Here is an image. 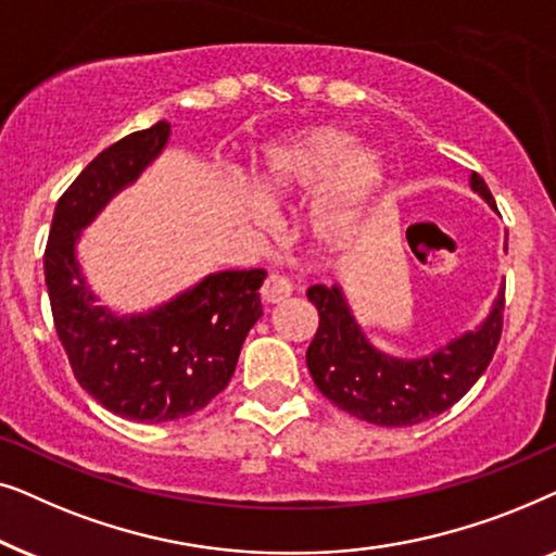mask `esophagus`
<instances>
[{
	"mask_svg": "<svg viewBox=\"0 0 556 556\" xmlns=\"http://www.w3.org/2000/svg\"><path fill=\"white\" fill-rule=\"evenodd\" d=\"M261 293H263L265 303H280L293 293V286L288 283L283 276H276V273H270V276L265 278Z\"/></svg>",
	"mask_w": 556,
	"mask_h": 556,
	"instance_id": "34e87169",
	"label": "esophagus"
}]
</instances>
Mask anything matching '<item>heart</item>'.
Segmentation results:
<instances>
[{"instance_id": "1", "label": "heart", "mask_w": 556, "mask_h": 556, "mask_svg": "<svg viewBox=\"0 0 556 556\" xmlns=\"http://www.w3.org/2000/svg\"><path fill=\"white\" fill-rule=\"evenodd\" d=\"M390 166L377 147L339 126H308L265 143L253 166V192L265 207L286 210L314 200L311 235L326 253L359 238L382 200ZM261 223V210H253Z\"/></svg>"}]
</instances>
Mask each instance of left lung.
<instances>
[{
  "label": "left lung",
  "instance_id": "8db88e82",
  "mask_svg": "<svg viewBox=\"0 0 556 556\" xmlns=\"http://www.w3.org/2000/svg\"><path fill=\"white\" fill-rule=\"evenodd\" d=\"M470 189L496 210L491 189L473 172ZM318 331L306 352L324 397L359 420L407 428L453 407L478 382L496 352L504 326V288L481 326L420 359H400L369 344L339 286H311Z\"/></svg>",
  "mask_w": 556,
  "mask_h": 556
}]
</instances>
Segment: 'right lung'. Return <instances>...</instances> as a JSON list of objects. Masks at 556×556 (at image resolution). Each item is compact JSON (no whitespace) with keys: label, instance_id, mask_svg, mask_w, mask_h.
Returning <instances> with one entry per match:
<instances>
[{"label":"right lung","instance_id":"add662e5","mask_svg":"<svg viewBox=\"0 0 556 556\" xmlns=\"http://www.w3.org/2000/svg\"><path fill=\"white\" fill-rule=\"evenodd\" d=\"M172 126L159 121L103 149L58 200L45 283L52 321L78 384L113 415L166 422L210 405L230 382L248 331L263 316L265 270H219L147 311L118 316L98 303L75 245L121 189L162 154Z\"/></svg>","mask_w":556,"mask_h":556}]
</instances>
